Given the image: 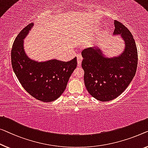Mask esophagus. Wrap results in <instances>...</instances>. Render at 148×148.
Returning <instances> with one entry per match:
<instances>
[{
    "label": "esophagus",
    "instance_id": "34e87169",
    "mask_svg": "<svg viewBox=\"0 0 148 148\" xmlns=\"http://www.w3.org/2000/svg\"><path fill=\"white\" fill-rule=\"evenodd\" d=\"M82 56L80 54H78L77 55V62H78V65L80 66L82 63Z\"/></svg>",
    "mask_w": 148,
    "mask_h": 148
}]
</instances>
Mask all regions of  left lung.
Here are the masks:
<instances>
[{"instance_id":"8db88e82","label":"left lung","mask_w":148,"mask_h":148,"mask_svg":"<svg viewBox=\"0 0 148 148\" xmlns=\"http://www.w3.org/2000/svg\"><path fill=\"white\" fill-rule=\"evenodd\" d=\"M114 35H121L125 48L119 56L108 58L99 48H87L82 52L84 80L88 92L102 102L120 96L135 76L138 66V50L130 30L114 21Z\"/></svg>"}]
</instances>
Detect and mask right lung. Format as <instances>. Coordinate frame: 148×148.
I'll return each instance as SVG.
<instances>
[{
    "label": "right lung",
    "mask_w": 148,
    "mask_h": 148,
    "mask_svg": "<svg viewBox=\"0 0 148 148\" xmlns=\"http://www.w3.org/2000/svg\"><path fill=\"white\" fill-rule=\"evenodd\" d=\"M34 25L30 23L16 36L11 50L12 69L20 83L28 93L44 102L60 97L76 68L75 57L68 62L56 59L38 62L30 59L24 49V39Z\"/></svg>",
    "instance_id": "obj_1"
}]
</instances>
